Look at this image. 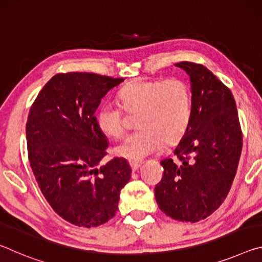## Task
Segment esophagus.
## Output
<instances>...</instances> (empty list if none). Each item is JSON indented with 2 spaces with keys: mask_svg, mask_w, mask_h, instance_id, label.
Here are the masks:
<instances>
[{
  "mask_svg": "<svg viewBox=\"0 0 262 262\" xmlns=\"http://www.w3.org/2000/svg\"><path fill=\"white\" fill-rule=\"evenodd\" d=\"M129 165H130V167H132V171L135 172V171L139 170V167L141 166V163H140V162L130 161V162H129Z\"/></svg>",
  "mask_w": 262,
  "mask_h": 262,
  "instance_id": "1",
  "label": "esophagus"
}]
</instances>
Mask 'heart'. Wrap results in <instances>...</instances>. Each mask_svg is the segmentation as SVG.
Listing matches in <instances>:
<instances>
[{
    "instance_id": "obj_1",
    "label": "heart",
    "mask_w": 262,
    "mask_h": 262,
    "mask_svg": "<svg viewBox=\"0 0 262 262\" xmlns=\"http://www.w3.org/2000/svg\"><path fill=\"white\" fill-rule=\"evenodd\" d=\"M119 100L128 113H137L139 129L130 133L114 149L119 157L140 162L165 144L181 139L192 114L189 88L183 79H136L119 91ZM97 126L105 135L120 139L126 123L120 106L106 103L98 110Z\"/></svg>"
}]
</instances>
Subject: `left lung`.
<instances>
[{
    "label": "left lung",
    "mask_w": 262,
    "mask_h": 262,
    "mask_svg": "<svg viewBox=\"0 0 262 262\" xmlns=\"http://www.w3.org/2000/svg\"><path fill=\"white\" fill-rule=\"evenodd\" d=\"M190 79L192 114L174 149L179 162H161L163 178L155 187L164 214L181 222L211 215L231 188L242 152L243 136L231 91L202 64L179 62Z\"/></svg>",
    "instance_id": "left-lung-1"
}]
</instances>
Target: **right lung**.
I'll list each match as a JSON object with an SVG mask.
<instances>
[{
  "instance_id": "1",
  "label": "right lung",
  "mask_w": 262,
  "mask_h": 262,
  "mask_svg": "<svg viewBox=\"0 0 262 262\" xmlns=\"http://www.w3.org/2000/svg\"><path fill=\"white\" fill-rule=\"evenodd\" d=\"M122 81L57 74L30 108L26 141L35 180L56 214L77 227H98L112 219L130 179L126 159L100 165L108 142L95 117L101 99Z\"/></svg>"
}]
</instances>
